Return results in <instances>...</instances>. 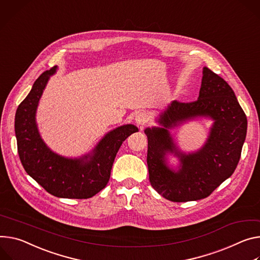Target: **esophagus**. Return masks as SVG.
Masks as SVG:
<instances>
[{"instance_id": "1", "label": "esophagus", "mask_w": 260, "mask_h": 260, "mask_svg": "<svg viewBox=\"0 0 260 260\" xmlns=\"http://www.w3.org/2000/svg\"><path fill=\"white\" fill-rule=\"evenodd\" d=\"M148 120H149V117L145 112H138L135 116V121L139 125H144L145 123L148 122Z\"/></svg>"}]
</instances>
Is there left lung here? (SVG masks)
<instances>
[{
  "label": "left lung",
  "instance_id": "obj_1",
  "mask_svg": "<svg viewBox=\"0 0 260 260\" xmlns=\"http://www.w3.org/2000/svg\"><path fill=\"white\" fill-rule=\"evenodd\" d=\"M198 116L214 120L206 144L186 155L175 145L169 129ZM161 127H147V166L154 190L173 202L206 198L237 168L247 135V117L231 87L221 77L203 67L198 100L173 101L157 119ZM173 153L180 165L173 170L167 155Z\"/></svg>",
  "mask_w": 260,
  "mask_h": 260
}]
</instances>
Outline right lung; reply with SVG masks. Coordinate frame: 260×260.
I'll list each match as a JSON object with an SVG mask.
<instances>
[{
  "label": "right lung",
  "mask_w": 260,
  "mask_h": 260,
  "mask_svg": "<svg viewBox=\"0 0 260 260\" xmlns=\"http://www.w3.org/2000/svg\"><path fill=\"white\" fill-rule=\"evenodd\" d=\"M56 70L54 66L44 72L16 110L14 127L18 155L23 169L46 192L59 198H91L107 185L123 141L139 129L134 124L117 127L109 132L92 152L78 158L52 151L40 137L35 116L43 90Z\"/></svg>",
  "instance_id": "right-lung-1"
}]
</instances>
